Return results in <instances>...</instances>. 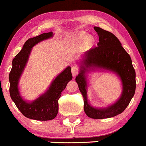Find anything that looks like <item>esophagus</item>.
<instances>
[{
	"label": "esophagus",
	"instance_id": "34e87169",
	"mask_svg": "<svg viewBox=\"0 0 146 146\" xmlns=\"http://www.w3.org/2000/svg\"><path fill=\"white\" fill-rule=\"evenodd\" d=\"M71 72L72 75H73V76H76L78 74V73H79V68L77 66H73L71 68Z\"/></svg>",
	"mask_w": 146,
	"mask_h": 146
}]
</instances>
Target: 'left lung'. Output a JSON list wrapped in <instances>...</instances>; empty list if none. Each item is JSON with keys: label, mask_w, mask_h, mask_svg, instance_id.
Listing matches in <instances>:
<instances>
[{"label": "left lung", "mask_w": 146, "mask_h": 146, "mask_svg": "<svg viewBox=\"0 0 146 146\" xmlns=\"http://www.w3.org/2000/svg\"><path fill=\"white\" fill-rule=\"evenodd\" d=\"M99 36L97 46L84 54L80 72L76 78L80 91L84 98V110L87 116L96 119L113 117L128 106L136 89V73L129 54L121 46L118 39L110 32L94 27ZM91 68H100L116 73L122 82L123 91L120 98L106 108H96L87 100L86 71Z\"/></svg>", "instance_id": "left-lung-1"}]
</instances>
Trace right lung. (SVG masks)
Masks as SVG:
<instances>
[{
    "label": "right lung",
    "mask_w": 146,
    "mask_h": 146,
    "mask_svg": "<svg viewBox=\"0 0 146 146\" xmlns=\"http://www.w3.org/2000/svg\"><path fill=\"white\" fill-rule=\"evenodd\" d=\"M52 36V32H50L28 39L21 50L12 60V67L9 75V94L22 114L30 119L50 121L55 118L58 113V100L62 91L64 90L66 84L73 78L71 68L68 66L56 77L49 89L33 102L25 101L20 96L18 88L19 81L28 62L32 48L40 41L49 39Z\"/></svg>",
    "instance_id": "right-lung-1"
}]
</instances>
